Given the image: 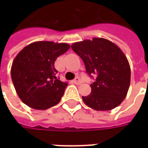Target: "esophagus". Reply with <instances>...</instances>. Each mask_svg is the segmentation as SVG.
Returning <instances> with one entry per match:
<instances>
[{
    "instance_id": "1",
    "label": "esophagus",
    "mask_w": 148,
    "mask_h": 148,
    "mask_svg": "<svg viewBox=\"0 0 148 148\" xmlns=\"http://www.w3.org/2000/svg\"><path fill=\"white\" fill-rule=\"evenodd\" d=\"M73 82H74V83L76 84V85H80V84L82 83V81L80 80V78H79V77H76V78H75V79L73 81Z\"/></svg>"
}]
</instances>
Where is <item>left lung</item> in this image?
<instances>
[{
	"instance_id": "8db88e82",
	"label": "left lung",
	"mask_w": 148,
	"mask_h": 148,
	"mask_svg": "<svg viewBox=\"0 0 148 148\" xmlns=\"http://www.w3.org/2000/svg\"><path fill=\"white\" fill-rule=\"evenodd\" d=\"M80 56L89 75L96 74L91 93L82 96L84 103L97 111H108L120 106L130 86L131 69L127 57L114 42L93 38L71 45Z\"/></svg>"
}]
</instances>
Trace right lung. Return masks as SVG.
Here are the masks:
<instances>
[{"label": "right lung", "instance_id": "1", "mask_svg": "<svg viewBox=\"0 0 148 148\" xmlns=\"http://www.w3.org/2000/svg\"><path fill=\"white\" fill-rule=\"evenodd\" d=\"M70 47L66 42L37 41L26 46L15 57L12 81L25 105L45 110L60 101L68 84L55 76L58 71L55 62Z\"/></svg>", "mask_w": 148, "mask_h": 148}]
</instances>
